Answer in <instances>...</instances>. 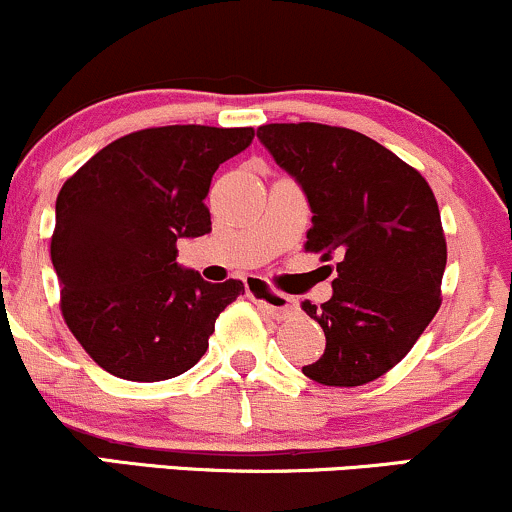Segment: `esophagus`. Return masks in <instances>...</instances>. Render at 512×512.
<instances>
[{"label": "esophagus", "mask_w": 512, "mask_h": 512, "mask_svg": "<svg viewBox=\"0 0 512 512\" xmlns=\"http://www.w3.org/2000/svg\"><path fill=\"white\" fill-rule=\"evenodd\" d=\"M246 292L251 295V300H256L271 314L273 319H287L297 312V302L292 300L290 295H283V292H275L268 287L263 280L249 278L246 280Z\"/></svg>", "instance_id": "obj_1"}]
</instances>
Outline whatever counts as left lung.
I'll return each instance as SVG.
<instances>
[{"mask_svg": "<svg viewBox=\"0 0 512 512\" xmlns=\"http://www.w3.org/2000/svg\"><path fill=\"white\" fill-rule=\"evenodd\" d=\"M258 140L312 208L307 251L338 256L333 295L302 309L324 329V355L302 372L326 387H360L404 358L440 309L447 263L428 181L363 132L271 123Z\"/></svg>", "mask_w": 512, "mask_h": 512, "instance_id": "obj_1", "label": "left lung"}]
</instances>
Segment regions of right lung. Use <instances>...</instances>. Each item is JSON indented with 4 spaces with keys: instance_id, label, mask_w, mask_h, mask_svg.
<instances>
[{
    "instance_id": "obj_1",
    "label": "right lung",
    "mask_w": 512,
    "mask_h": 512,
    "mask_svg": "<svg viewBox=\"0 0 512 512\" xmlns=\"http://www.w3.org/2000/svg\"><path fill=\"white\" fill-rule=\"evenodd\" d=\"M254 128L166 125L130 132L62 186L50 258L67 326L120 380L183 375L208 350L215 319L244 295L176 263V241L210 232L212 174Z\"/></svg>"
}]
</instances>
